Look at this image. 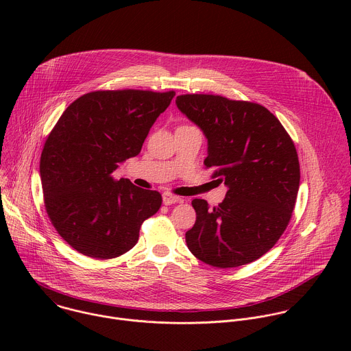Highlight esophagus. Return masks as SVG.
<instances>
[{
  "mask_svg": "<svg viewBox=\"0 0 351 351\" xmlns=\"http://www.w3.org/2000/svg\"><path fill=\"white\" fill-rule=\"evenodd\" d=\"M182 198L178 197V195H173V194H169V193H165L162 194V203L165 206H172V204H176V203H180Z\"/></svg>",
  "mask_w": 351,
  "mask_h": 351,
  "instance_id": "1",
  "label": "esophagus"
}]
</instances>
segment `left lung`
Listing matches in <instances>:
<instances>
[{"mask_svg":"<svg viewBox=\"0 0 351 351\" xmlns=\"http://www.w3.org/2000/svg\"><path fill=\"white\" fill-rule=\"evenodd\" d=\"M176 107L204 133V164L228 187L218 207L193 199L197 217L186 232L189 250L217 268L258 260L279 240L295 204L300 165L290 136L260 104L186 94L176 97Z\"/></svg>","mask_w":351,"mask_h":351,"instance_id":"8db88e82","label":"left lung"}]
</instances>
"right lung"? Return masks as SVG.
Segmentation results:
<instances>
[{"label":"right lung","instance_id":"1","mask_svg":"<svg viewBox=\"0 0 351 351\" xmlns=\"http://www.w3.org/2000/svg\"><path fill=\"white\" fill-rule=\"evenodd\" d=\"M175 91H93L79 97L49 133L40 160L47 214L76 252L98 260L133 248L144 219L162 203L154 190L114 173L138 156Z\"/></svg>","mask_w":351,"mask_h":351}]
</instances>
